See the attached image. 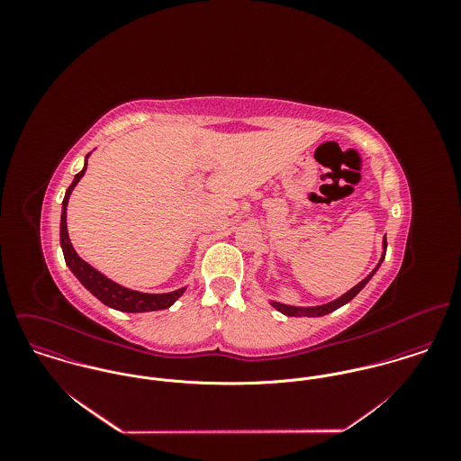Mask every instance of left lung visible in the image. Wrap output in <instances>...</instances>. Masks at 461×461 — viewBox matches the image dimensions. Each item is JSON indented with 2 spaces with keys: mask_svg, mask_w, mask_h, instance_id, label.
Listing matches in <instances>:
<instances>
[{
  "mask_svg": "<svg viewBox=\"0 0 461 461\" xmlns=\"http://www.w3.org/2000/svg\"><path fill=\"white\" fill-rule=\"evenodd\" d=\"M385 250H387V238H384V254H382V259H380V263L376 264V267L362 280V282H358L353 289H349L348 293H344L340 298H337V300H333V302H330L327 305H320V307H291V305H284V303H278V302H271V305L278 311V312H282V314H285V316H296V318H300V316H309V318H318V316H325V314H330V312H333L335 309H339V307H342V305H346L348 302H351L364 287H366V284L371 280V276L376 273V269L380 267V264L384 263V259H385Z\"/></svg>",
  "mask_w": 461,
  "mask_h": 461,
  "instance_id": "8db88e82",
  "label": "left lung"
}]
</instances>
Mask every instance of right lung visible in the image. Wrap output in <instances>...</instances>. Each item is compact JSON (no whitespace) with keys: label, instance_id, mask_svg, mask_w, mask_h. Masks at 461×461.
Segmentation results:
<instances>
[{"label":"right lung","instance_id":"1","mask_svg":"<svg viewBox=\"0 0 461 461\" xmlns=\"http://www.w3.org/2000/svg\"><path fill=\"white\" fill-rule=\"evenodd\" d=\"M88 158V156H86ZM86 163L79 174H76L72 185L67 188L66 197L62 202V220H60V245L64 250L68 269L76 275V278L104 305L122 311V312H150V311H163L168 309L183 293L185 289H177L172 293L165 294H149V293H140V291H131L128 287H122L115 284L113 280L106 278L103 273L94 269L90 264L85 263L76 250L72 249V243L67 234V202L74 190V186L79 183V179L85 176Z\"/></svg>","mask_w":461,"mask_h":461}]
</instances>
